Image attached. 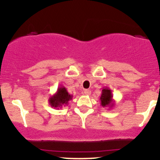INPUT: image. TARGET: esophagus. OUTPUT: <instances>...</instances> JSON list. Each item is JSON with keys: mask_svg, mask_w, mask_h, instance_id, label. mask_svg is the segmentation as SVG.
Segmentation results:
<instances>
[{"mask_svg": "<svg viewBox=\"0 0 160 160\" xmlns=\"http://www.w3.org/2000/svg\"><path fill=\"white\" fill-rule=\"evenodd\" d=\"M91 91H90V90H84V91H83L85 95H90V94H91Z\"/></svg>", "mask_w": 160, "mask_h": 160, "instance_id": "1", "label": "esophagus"}]
</instances>
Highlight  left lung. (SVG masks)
<instances>
[{"label": "left lung", "mask_w": 160, "mask_h": 160, "mask_svg": "<svg viewBox=\"0 0 160 160\" xmlns=\"http://www.w3.org/2000/svg\"><path fill=\"white\" fill-rule=\"evenodd\" d=\"M112 93L108 88H104L102 91V95L100 97L101 105L102 107L112 108L115 105L114 100L112 98Z\"/></svg>", "instance_id": "obj_1"}]
</instances>
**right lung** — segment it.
I'll return each instance as SVG.
<instances>
[{
    "instance_id": "1",
    "label": "right lung",
    "mask_w": 160,
    "mask_h": 160,
    "mask_svg": "<svg viewBox=\"0 0 160 160\" xmlns=\"http://www.w3.org/2000/svg\"><path fill=\"white\" fill-rule=\"evenodd\" d=\"M72 95L68 93L67 90L65 87L61 86L58 88L56 93L49 98V104L53 108H61L62 106H66L69 104V101L72 100Z\"/></svg>"
}]
</instances>
